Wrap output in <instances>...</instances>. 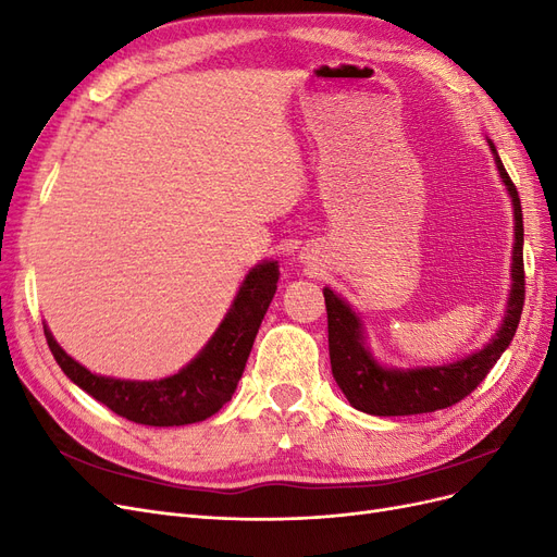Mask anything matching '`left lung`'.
<instances>
[{"label": "left lung", "mask_w": 557, "mask_h": 557, "mask_svg": "<svg viewBox=\"0 0 557 557\" xmlns=\"http://www.w3.org/2000/svg\"><path fill=\"white\" fill-rule=\"evenodd\" d=\"M495 153V162L504 185L513 201L516 215V244L511 267V297L499 332L483 350L474 352L460 362L428 369H411V372H395L381 367L362 344V327L358 315L342 297L330 288L323 290L327 309V342L332 374L344 391L350 407L372 416H413L448 409L467 395L476 391V385L502 358V352L511 344L520 323L522 305H525V267H522V209L520 197L511 176L504 170L493 141H487Z\"/></svg>", "instance_id": "1"}]
</instances>
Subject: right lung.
Here are the masks:
<instances>
[{"mask_svg": "<svg viewBox=\"0 0 557 557\" xmlns=\"http://www.w3.org/2000/svg\"><path fill=\"white\" fill-rule=\"evenodd\" d=\"M276 281V262L258 264L248 272L230 313L207 348L178 374L162 381H121L90 374L66 356L46 327L44 334L62 372L113 413L150 428L190 425L221 411L237 391L252 342L274 299Z\"/></svg>", "mask_w": 557, "mask_h": 557, "instance_id": "add662e5", "label": "right lung"}]
</instances>
